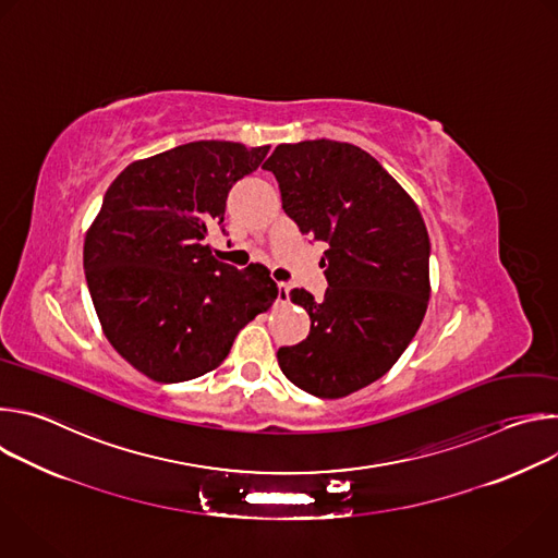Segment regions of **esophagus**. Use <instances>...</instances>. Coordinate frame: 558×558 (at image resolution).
Masks as SVG:
<instances>
[{"label":"esophagus","mask_w":558,"mask_h":558,"mask_svg":"<svg viewBox=\"0 0 558 558\" xmlns=\"http://www.w3.org/2000/svg\"><path fill=\"white\" fill-rule=\"evenodd\" d=\"M289 300V284L287 282H278V302L287 304Z\"/></svg>","instance_id":"1"}]
</instances>
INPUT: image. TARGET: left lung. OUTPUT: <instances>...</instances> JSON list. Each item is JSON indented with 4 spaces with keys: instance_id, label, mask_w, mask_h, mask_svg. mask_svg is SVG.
I'll return each mask as SVG.
<instances>
[{
    "instance_id": "left-lung-1",
    "label": "left lung",
    "mask_w": 558,
    "mask_h": 558,
    "mask_svg": "<svg viewBox=\"0 0 558 558\" xmlns=\"http://www.w3.org/2000/svg\"><path fill=\"white\" fill-rule=\"evenodd\" d=\"M263 170L278 181L298 229L327 243L323 300L291 289L311 317L306 340L278 349L289 381L315 397H344L400 360L430 298V241L413 198L375 158L329 138L282 143Z\"/></svg>"
}]
</instances>
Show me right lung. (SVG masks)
I'll return each instance as SVG.
<instances>
[{
	"mask_svg": "<svg viewBox=\"0 0 558 558\" xmlns=\"http://www.w3.org/2000/svg\"><path fill=\"white\" fill-rule=\"evenodd\" d=\"M269 145L194 141L128 166L86 233L84 269L106 338L143 375L177 384L229 355L278 287L263 265L235 269L205 238L225 231L227 194Z\"/></svg>",
	"mask_w": 558,
	"mask_h": 558,
	"instance_id": "add662e5",
	"label": "right lung"
}]
</instances>
